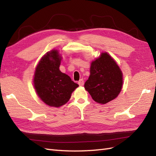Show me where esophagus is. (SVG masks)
Listing matches in <instances>:
<instances>
[{"mask_svg": "<svg viewBox=\"0 0 156 156\" xmlns=\"http://www.w3.org/2000/svg\"><path fill=\"white\" fill-rule=\"evenodd\" d=\"M78 84H79V86H80V87L83 86L84 85V80H83V79H80V80L78 81Z\"/></svg>", "mask_w": 156, "mask_h": 156, "instance_id": "34e87169", "label": "esophagus"}]
</instances>
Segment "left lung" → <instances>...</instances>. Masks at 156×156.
I'll return each instance as SVG.
<instances>
[{
  "mask_svg": "<svg viewBox=\"0 0 156 156\" xmlns=\"http://www.w3.org/2000/svg\"><path fill=\"white\" fill-rule=\"evenodd\" d=\"M122 85V74L117 63L107 53H102L100 58L92 62L85 89L94 101L106 104L117 97Z\"/></svg>",
  "mask_w": 156,
  "mask_h": 156,
  "instance_id": "left-lung-1",
  "label": "left lung"
}]
</instances>
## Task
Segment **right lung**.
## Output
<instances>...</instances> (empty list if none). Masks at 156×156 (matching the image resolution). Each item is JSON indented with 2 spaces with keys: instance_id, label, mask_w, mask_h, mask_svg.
Wrapping results in <instances>:
<instances>
[{
  "instance_id": "1",
  "label": "right lung",
  "mask_w": 156,
  "mask_h": 156,
  "mask_svg": "<svg viewBox=\"0 0 156 156\" xmlns=\"http://www.w3.org/2000/svg\"><path fill=\"white\" fill-rule=\"evenodd\" d=\"M60 62L58 51L52 50L41 58L35 69L34 81L36 92L50 107H59L66 104L78 87L69 76L59 70Z\"/></svg>"
}]
</instances>
